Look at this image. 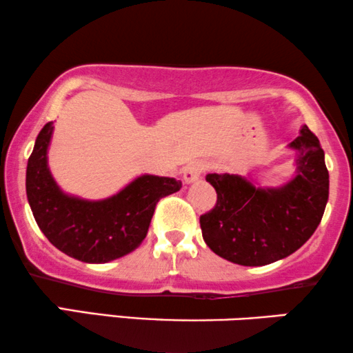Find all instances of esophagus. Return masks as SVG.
<instances>
[{"label":"esophagus","mask_w":353,"mask_h":353,"mask_svg":"<svg viewBox=\"0 0 353 353\" xmlns=\"http://www.w3.org/2000/svg\"><path fill=\"white\" fill-rule=\"evenodd\" d=\"M203 172H204V165L201 162L190 163V165H186L185 170H183V181L188 183V185H190V183L198 181Z\"/></svg>","instance_id":"esophagus-1"}]
</instances>
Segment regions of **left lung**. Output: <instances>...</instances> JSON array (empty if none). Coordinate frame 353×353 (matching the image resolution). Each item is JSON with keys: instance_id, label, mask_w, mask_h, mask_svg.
<instances>
[{"instance_id": "left-lung-1", "label": "left lung", "mask_w": 353, "mask_h": 353, "mask_svg": "<svg viewBox=\"0 0 353 353\" xmlns=\"http://www.w3.org/2000/svg\"><path fill=\"white\" fill-rule=\"evenodd\" d=\"M295 176L279 188H259L241 175L209 173L217 203L199 217L205 245L240 266H266L303 246L321 222L329 173L319 139L303 125L288 144Z\"/></svg>"}]
</instances>
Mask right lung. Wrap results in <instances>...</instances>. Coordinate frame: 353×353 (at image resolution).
<instances>
[{
    "instance_id": "1",
    "label": "right lung",
    "mask_w": 353,
    "mask_h": 353,
    "mask_svg": "<svg viewBox=\"0 0 353 353\" xmlns=\"http://www.w3.org/2000/svg\"><path fill=\"white\" fill-rule=\"evenodd\" d=\"M53 121L35 139L26 173V191L37 225L59 251L82 263L103 264L143 243L155 205L180 191L181 181L141 175L120 193L102 201H85L59 190L48 168Z\"/></svg>"
}]
</instances>
